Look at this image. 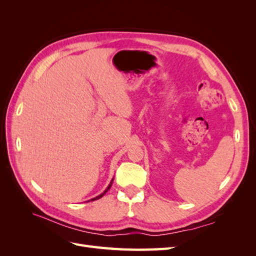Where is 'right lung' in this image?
<instances>
[{
  "label": "right lung",
  "instance_id": "add662e5",
  "mask_svg": "<svg viewBox=\"0 0 256 256\" xmlns=\"http://www.w3.org/2000/svg\"><path fill=\"white\" fill-rule=\"evenodd\" d=\"M112 182H113V180H112V182H111V184H109V186H108V188L104 191V193H102V194H100V196H96V198H92V200H98V198H102L104 194H106V192L108 191V190H109L110 188H111V186H112Z\"/></svg>",
  "mask_w": 256,
  "mask_h": 256
}]
</instances>
